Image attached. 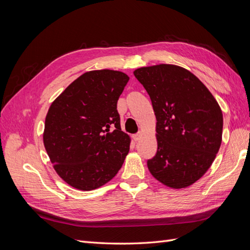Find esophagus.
<instances>
[{
	"label": "esophagus",
	"instance_id": "1",
	"mask_svg": "<svg viewBox=\"0 0 250 250\" xmlns=\"http://www.w3.org/2000/svg\"><path fill=\"white\" fill-rule=\"evenodd\" d=\"M141 138H142V132H138V133L132 135V139L134 142H139L141 140Z\"/></svg>",
	"mask_w": 250,
	"mask_h": 250
}]
</instances>
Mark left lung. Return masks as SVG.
I'll use <instances>...</instances> for the list:
<instances>
[{
    "mask_svg": "<svg viewBox=\"0 0 250 250\" xmlns=\"http://www.w3.org/2000/svg\"><path fill=\"white\" fill-rule=\"evenodd\" d=\"M133 74L147 90L157 121V151L147 161L150 173L173 188L193 185L220 148V106L207 86L181 66H144Z\"/></svg>",
    "mask_w": 250,
    "mask_h": 250,
    "instance_id": "left-lung-1",
    "label": "left lung"
}]
</instances>
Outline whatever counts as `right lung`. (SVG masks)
I'll use <instances>...</instances> for the list:
<instances>
[{"instance_id": "1", "label": "right lung", "mask_w": 250, "mask_h": 250, "mask_svg": "<svg viewBox=\"0 0 250 250\" xmlns=\"http://www.w3.org/2000/svg\"><path fill=\"white\" fill-rule=\"evenodd\" d=\"M129 77L112 70L86 72L53 101L43 145L67 185L92 191L116 176L129 152L117 103Z\"/></svg>"}]
</instances>
